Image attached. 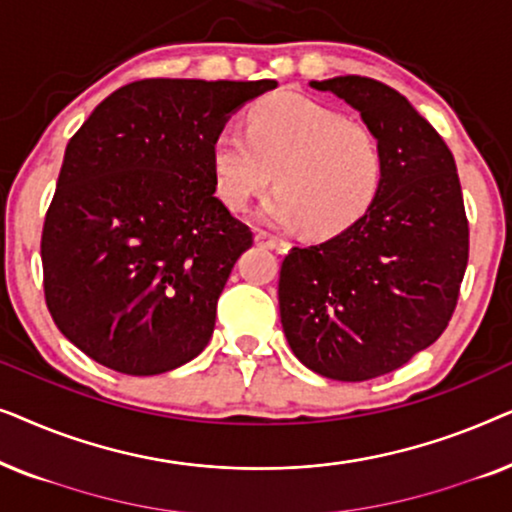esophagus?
<instances>
[{
	"instance_id": "obj_1",
	"label": "esophagus",
	"mask_w": 512,
	"mask_h": 512,
	"mask_svg": "<svg viewBox=\"0 0 512 512\" xmlns=\"http://www.w3.org/2000/svg\"><path fill=\"white\" fill-rule=\"evenodd\" d=\"M254 240H256L258 247H268V249H275V247H279V244H282V240H279L277 235L268 233V230H256Z\"/></svg>"
}]
</instances>
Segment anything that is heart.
I'll return each instance as SVG.
<instances>
[{
	"label": "heart",
	"mask_w": 512,
	"mask_h": 512,
	"mask_svg": "<svg viewBox=\"0 0 512 512\" xmlns=\"http://www.w3.org/2000/svg\"><path fill=\"white\" fill-rule=\"evenodd\" d=\"M219 198L244 209L279 184L261 216L279 226H305L312 237L342 235L373 207L384 158L375 132L338 109L298 93L272 95L249 109L247 130L226 125L212 142Z\"/></svg>",
	"instance_id": "1"
}]
</instances>
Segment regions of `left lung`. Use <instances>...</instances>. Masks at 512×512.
Segmentation results:
<instances>
[{
	"instance_id": "left-lung-1",
	"label": "left lung",
	"mask_w": 512,
	"mask_h": 512,
	"mask_svg": "<svg viewBox=\"0 0 512 512\" xmlns=\"http://www.w3.org/2000/svg\"><path fill=\"white\" fill-rule=\"evenodd\" d=\"M375 132L384 179L352 228L293 247L279 314L300 363L340 382L401 368L450 324L468 263V219L452 151L415 107L368 76L310 81Z\"/></svg>"
}]
</instances>
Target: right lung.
<instances>
[{
	"label": "right lung",
	"instance_id": "add662e5",
	"mask_svg": "<svg viewBox=\"0 0 512 512\" xmlns=\"http://www.w3.org/2000/svg\"><path fill=\"white\" fill-rule=\"evenodd\" d=\"M277 81L144 79L69 139L41 233L44 296L65 338L125 375L207 347L249 226L216 198L212 142Z\"/></svg>",
	"mask_w": 512,
	"mask_h": 512
}]
</instances>
